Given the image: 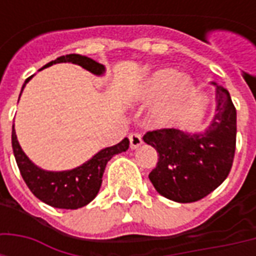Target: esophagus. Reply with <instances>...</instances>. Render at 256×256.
I'll return each mask as SVG.
<instances>
[{"label": "esophagus", "mask_w": 256, "mask_h": 256, "mask_svg": "<svg viewBox=\"0 0 256 256\" xmlns=\"http://www.w3.org/2000/svg\"><path fill=\"white\" fill-rule=\"evenodd\" d=\"M128 141H130V148L132 150H137L142 144V137L138 133H130L128 134Z\"/></svg>", "instance_id": "1"}]
</instances>
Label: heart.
I'll return each instance as SVG.
<instances>
[{
  "mask_svg": "<svg viewBox=\"0 0 256 256\" xmlns=\"http://www.w3.org/2000/svg\"><path fill=\"white\" fill-rule=\"evenodd\" d=\"M172 90V100L158 106L154 111V120L158 124H168L174 120L180 101L192 92L186 82H180V74L174 70H160L146 79L144 86L140 90V98L144 102H155L167 96Z\"/></svg>",
  "mask_w": 256,
  "mask_h": 256,
  "instance_id": "obj_1",
  "label": "heart"
}]
</instances>
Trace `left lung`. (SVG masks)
Instances as JSON below:
<instances>
[{
	"label": "left lung",
	"mask_w": 256,
	"mask_h": 256,
	"mask_svg": "<svg viewBox=\"0 0 256 256\" xmlns=\"http://www.w3.org/2000/svg\"><path fill=\"white\" fill-rule=\"evenodd\" d=\"M215 98V115L204 133L159 128L142 137L159 156L150 172V182L172 202H198L218 188L230 172L236 150V108L224 86L216 84Z\"/></svg>",
	"instance_id": "8db88e82"
}]
</instances>
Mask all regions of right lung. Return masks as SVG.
Instances as JSON below:
<instances>
[{"label": "right lung", "mask_w": 256, "mask_h": 256, "mask_svg": "<svg viewBox=\"0 0 256 256\" xmlns=\"http://www.w3.org/2000/svg\"><path fill=\"white\" fill-rule=\"evenodd\" d=\"M56 63L78 64L96 75H102L106 71L102 64L97 63L93 58L75 53L58 58L42 68L50 67ZM31 78L32 76L26 79L23 88ZM12 148L20 174L36 198L56 208L76 210L89 204L97 196L102 182V174L106 170V163L111 160L112 156L128 150V140L123 138L119 144L101 150L82 166L68 172H45L36 167L26 156L19 145L14 126H12Z\"/></svg>", "instance_id": "right-lung-1"}]
</instances>
